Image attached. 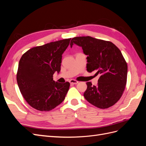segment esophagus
Masks as SVG:
<instances>
[{"label": "esophagus", "mask_w": 146, "mask_h": 146, "mask_svg": "<svg viewBox=\"0 0 146 146\" xmlns=\"http://www.w3.org/2000/svg\"><path fill=\"white\" fill-rule=\"evenodd\" d=\"M69 82L70 84H72V85H76V84H77L78 83V81H77L76 80H74V79H71V80H70Z\"/></svg>", "instance_id": "esophagus-1"}]
</instances>
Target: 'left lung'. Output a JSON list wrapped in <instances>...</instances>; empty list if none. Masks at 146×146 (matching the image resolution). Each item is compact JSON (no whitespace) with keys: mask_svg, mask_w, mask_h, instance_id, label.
<instances>
[{"mask_svg":"<svg viewBox=\"0 0 146 146\" xmlns=\"http://www.w3.org/2000/svg\"><path fill=\"white\" fill-rule=\"evenodd\" d=\"M74 44L82 47L88 56L87 71L100 76L97 86L86 83L85 98L101 109L114 105L121 98L127 83V64L121 50L111 42L88 36L73 38L70 47Z\"/></svg>","mask_w":146,"mask_h":146,"instance_id":"1","label":"left lung"}]
</instances>
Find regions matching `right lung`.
Returning <instances> with one entry per match:
<instances>
[{
    "label": "right lung",
    "instance_id": "add662e5",
    "mask_svg": "<svg viewBox=\"0 0 146 146\" xmlns=\"http://www.w3.org/2000/svg\"><path fill=\"white\" fill-rule=\"evenodd\" d=\"M70 39L33 47L19 60L16 76L19 90L26 102L38 111H50L65 99L70 83L55 82L53 75L60 72L62 54Z\"/></svg>",
    "mask_w": 146,
    "mask_h": 146
}]
</instances>
